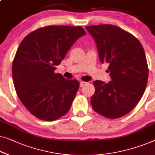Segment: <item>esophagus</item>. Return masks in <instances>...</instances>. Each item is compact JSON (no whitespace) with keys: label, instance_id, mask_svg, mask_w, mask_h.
<instances>
[{"label":"esophagus","instance_id":"1","mask_svg":"<svg viewBox=\"0 0 155 155\" xmlns=\"http://www.w3.org/2000/svg\"><path fill=\"white\" fill-rule=\"evenodd\" d=\"M87 84V82H83V81H81L80 82V87H84V85H86Z\"/></svg>","mask_w":155,"mask_h":155}]
</instances>
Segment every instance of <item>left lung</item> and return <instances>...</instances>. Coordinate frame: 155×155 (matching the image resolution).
Segmentation results:
<instances>
[{
  "label": "left lung",
  "mask_w": 155,
  "mask_h": 155,
  "mask_svg": "<svg viewBox=\"0 0 155 155\" xmlns=\"http://www.w3.org/2000/svg\"><path fill=\"white\" fill-rule=\"evenodd\" d=\"M95 40L101 63L109 64L111 81L93 82L95 93L91 104L96 113L117 119L132 110L142 98L148 80L144 49L135 36L118 26H87Z\"/></svg>",
  "instance_id": "8db88e82"
}]
</instances>
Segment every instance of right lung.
<instances>
[{
	"label": "right lung",
	"mask_w": 155,
	"mask_h": 155,
	"mask_svg": "<svg viewBox=\"0 0 155 155\" xmlns=\"http://www.w3.org/2000/svg\"><path fill=\"white\" fill-rule=\"evenodd\" d=\"M85 34L82 26H48L20 43L12 62L13 82L21 102L40 120H56L70 110L80 83L55 73V66Z\"/></svg>",
	"instance_id": "right-lung-1"
}]
</instances>
